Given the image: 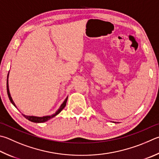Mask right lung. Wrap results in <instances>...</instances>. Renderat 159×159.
Instances as JSON below:
<instances>
[{
    "label": "right lung",
    "mask_w": 159,
    "mask_h": 159,
    "mask_svg": "<svg viewBox=\"0 0 159 159\" xmlns=\"http://www.w3.org/2000/svg\"><path fill=\"white\" fill-rule=\"evenodd\" d=\"M7 79H8V75H7ZM7 95H8V97H9V99L10 100L11 103H12V104L15 106V104H14V103L13 102L12 99H11V97L10 96V91H9V87H8V80H7ZM67 97L65 99V100L64 101V102L62 103V105L60 106V108L57 110V111L56 112V113H54L53 115H48V116H44V117H34V116H28V115H24V117H25L26 118L27 120H28L30 122H36V123H41V122H47V120H50L51 118H53L55 116H56L57 114H59L60 112L62 111V109L65 107L66 106V103H67Z\"/></svg>",
    "instance_id": "obj_1"
}]
</instances>
